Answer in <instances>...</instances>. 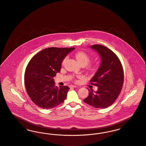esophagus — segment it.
<instances>
[{
    "label": "esophagus",
    "instance_id": "obj_1",
    "mask_svg": "<svg viewBox=\"0 0 146 146\" xmlns=\"http://www.w3.org/2000/svg\"><path fill=\"white\" fill-rule=\"evenodd\" d=\"M70 88H76V87H77V86H75V85H70Z\"/></svg>",
    "mask_w": 146,
    "mask_h": 146
}]
</instances>
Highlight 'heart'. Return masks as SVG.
Listing matches in <instances>:
<instances>
[{
	"mask_svg": "<svg viewBox=\"0 0 146 146\" xmlns=\"http://www.w3.org/2000/svg\"><path fill=\"white\" fill-rule=\"evenodd\" d=\"M75 58L77 61L82 66H87V69L92 72H96L98 66L97 65L94 64H88L91 61V57L89 55L87 54L86 52L83 51H79L76 53L75 55ZM67 59V58L65 57L62 61V64L64 65Z\"/></svg>",
	"mask_w": 146,
	"mask_h": 146,
	"instance_id": "b5f03b06",
	"label": "heart"
}]
</instances>
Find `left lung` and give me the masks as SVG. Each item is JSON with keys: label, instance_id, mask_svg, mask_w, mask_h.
I'll list each match as a JSON object with an SVG mask.
<instances>
[{"label": "left lung", "instance_id": "1", "mask_svg": "<svg viewBox=\"0 0 146 146\" xmlns=\"http://www.w3.org/2000/svg\"><path fill=\"white\" fill-rule=\"evenodd\" d=\"M90 47L97 51L101 58L100 65L90 84L97 86L93 92L88 89L89 94L84 101L96 108H106L112 105L119 96L123 83V66L117 56L107 47L95 44Z\"/></svg>", "mask_w": 146, "mask_h": 146}]
</instances>
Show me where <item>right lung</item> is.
I'll list each match as a JSON object with an SVG mask.
<instances>
[{"label":"right lung","mask_w":146,"mask_h":146,"mask_svg":"<svg viewBox=\"0 0 146 146\" xmlns=\"http://www.w3.org/2000/svg\"><path fill=\"white\" fill-rule=\"evenodd\" d=\"M75 48L50 47L36 54L25 73V85L32 101L42 109H52L62 104L70 90L55 86L54 77L59 72L62 60Z\"/></svg>","instance_id":"1"}]
</instances>
